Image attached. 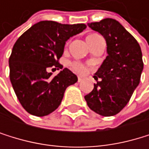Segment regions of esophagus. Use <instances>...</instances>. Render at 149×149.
Wrapping results in <instances>:
<instances>
[{
    "mask_svg": "<svg viewBox=\"0 0 149 149\" xmlns=\"http://www.w3.org/2000/svg\"><path fill=\"white\" fill-rule=\"evenodd\" d=\"M84 79H85V78H84L83 76H80V75L78 76V81H79V82H81V81H83Z\"/></svg>",
    "mask_w": 149,
    "mask_h": 149,
    "instance_id": "1",
    "label": "esophagus"
}]
</instances>
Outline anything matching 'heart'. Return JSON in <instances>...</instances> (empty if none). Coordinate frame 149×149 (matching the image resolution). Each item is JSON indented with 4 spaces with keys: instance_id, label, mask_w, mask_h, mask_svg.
I'll use <instances>...</instances> for the list:
<instances>
[{
    "instance_id": "b5f03b06",
    "label": "heart",
    "mask_w": 149,
    "mask_h": 149,
    "mask_svg": "<svg viewBox=\"0 0 149 149\" xmlns=\"http://www.w3.org/2000/svg\"><path fill=\"white\" fill-rule=\"evenodd\" d=\"M93 36V35H90L88 36ZM73 67L77 71H83L84 70V67L80 63H73Z\"/></svg>"
}]
</instances>
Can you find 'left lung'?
Instances as JSON below:
<instances>
[{
    "label": "left lung",
    "instance_id": "left-lung-1",
    "mask_svg": "<svg viewBox=\"0 0 149 149\" xmlns=\"http://www.w3.org/2000/svg\"><path fill=\"white\" fill-rule=\"evenodd\" d=\"M106 42L107 56L95 73L94 89L85 95L88 107L102 116L121 112L139 86L143 70L141 48L137 40L113 19L88 24Z\"/></svg>",
    "mask_w": 149,
    "mask_h": 149
}]
</instances>
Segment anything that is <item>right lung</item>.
<instances>
[{
    "label": "right lung",
    "instance_id": "obj_1",
    "mask_svg": "<svg viewBox=\"0 0 149 149\" xmlns=\"http://www.w3.org/2000/svg\"><path fill=\"white\" fill-rule=\"evenodd\" d=\"M86 27L85 24L44 20L33 25L16 41L9 59L10 79L27 113L39 117L53 113L61 104L66 88L78 81L67 68L54 77L49 70L62 69L58 61L66 41Z\"/></svg>",
    "mask_w": 149,
    "mask_h": 149
}]
</instances>
